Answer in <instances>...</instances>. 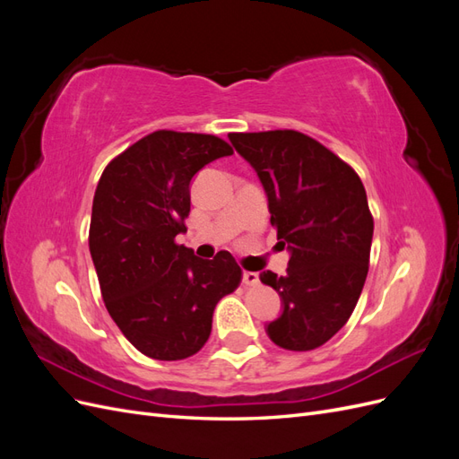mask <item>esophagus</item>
<instances>
[{"instance_id": "1", "label": "esophagus", "mask_w": 459, "mask_h": 459, "mask_svg": "<svg viewBox=\"0 0 459 459\" xmlns=\"http://www.w3.org/2000/svg\"><path fill=\"white\" fill-rule=\"evenodd\" d=\"M258 273H255V272H245L243 273V283L247 285V287H256L258 285Z\"/></svg>"}]
</instances>
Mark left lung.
<instances>
[{"mask_svg":"<svg viewBox=\"0 0 459 459\" xmlns=\"http://www.w3.org/2000/svg\"><path fill=\"white\" fill-rule=\"evenodd\" d=\"M230 142L256 170L277 239L290 251L285 275L260 273L283 300L268 335L285 351H314L349 322L368 277L373 216L362 179L297 130L233 132Z\"/></svg>","mask_w":459,"mask_h":459,"instance_id":"left-lung-1","label":"left lung"}]
</instances>
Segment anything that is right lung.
<instances>
[{
    "label": "right lung",
    "mask_w": 459,
    "mask_h": 459,
    "mask_svg": "<svg viewBox=\"0 0 459 459\" xmlns=\"http://www.w3.org/2000/svg\"><path fill=\"white\" fill-rule=\"evenodd\" d=\"M211 134L157 130L107 164L95 189L90 253L105 307L137 351L174 362L197 354L221 297L243 272L228 251L201 260L176 243L189 216V182L231 155Z\"/></svg>",
    "instance_id": "1"
}]
</instances>
